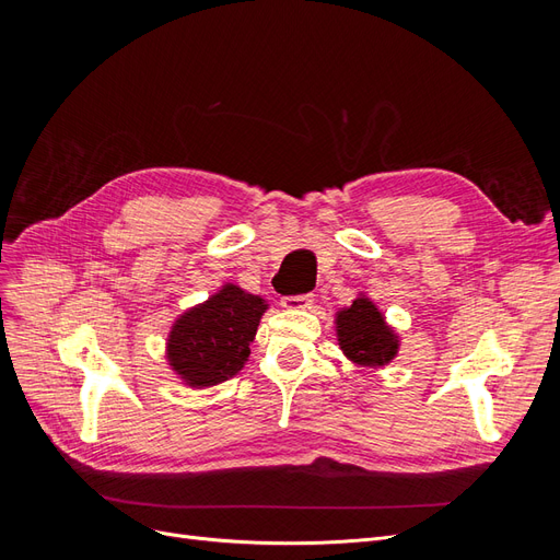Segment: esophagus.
Instances as JSON below:
<instances>
[{"label":"esophagus","mask_w":560,"mask_h":560,"mask_svg":"<svg viewBox=\"0 0 560 560\" xmlns=\"http://www.w3.org/2000/svg\"><path fill=\"white\" fill-rule=\"evenodd\" d=\"M313 303V294H301V296H282L280 306L287 311H303Z\"/></svg>","instance_id":"34e87169"}]
</instances>
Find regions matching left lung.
Returning a JSON list of instances; mask_svg holds the SVG:
<instances>
[{
    "instance_id": "8db88e82",
    "label": "left lung",
    "mask_w": 560,
    "mask_h": 560,
    "mask_svg": "<svg viewBox=\"0 0 560 560\" xmlns=\"http://www.w3.org/2000/svg\"><path fill=\"white\" fill-rule=\"evenodd\" d=\"M334 329L343 358L354 366L385 369L399 352L397 329L366 292L354 296L350 306L336 311Z\"/></svg>"
}]
</instances>
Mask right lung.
<instances>
[{
  "label": "right lung",
  "instance_id": "add662e5",
  "mask_svg": "<svg viewBox=\"0 0 560 560\" xmlns=\"http://www.w3.org/2000/svg\"><path fill=\"white\" fill-rule=\"evenodd\" d=\"M268 301L224 282L202 303L186 308L165 338V362L182 385L206 389L233 378L247 364L249 343Z\"/></svg>",
  "mask_w": 560,
  "mask_h": 560
}]
</instances>
